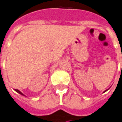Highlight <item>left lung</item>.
I'll use <instances>...</instances> for the list:
<instances>
[{"label":"left lung","mask_w":122,"mask_h":122,"mask_svg":"<svg viewBox=\"0 0 122 122\" xmlns=\"http://www.w3.org/2000/svg\"><path fill=\"white\" fill-rule=\"evenodd\" d=\"M107 91V90H106V91H104V92H106V91Z\"/></svg>","instance_id":"1"}]
</instances>
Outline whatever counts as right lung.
Here are the masks:
<instances>
[{
	"label": "right lung",
	"instance_id": "obj_1",
	"mask_svg": "<svg viewBox=\"0 0 122 122\" xmlns=\"http://www.w3.org/2000/svg\"><path fill=\"white\" fill-rule=\"evenodd\" d=\"M14 90H15V91L17 92V93H19V94H20V95H21L25 96V95H24V94H23V93H21V91H19V90H18V89H14Z\"/></svg>",
	"mask_w": 122,
	"mask_h": 122
}]
</instances>
